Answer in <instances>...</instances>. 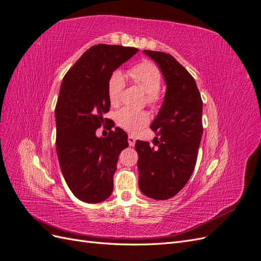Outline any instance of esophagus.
Masks as SVG:
<instances>
[{
    "label": "esophagus",
    "instance_id": "esophagus-1",
    "mask_svg": "<svg viewBox=\"0 0 261 261\" xmlns=\"http://www.w3.org/2000/svg\"><path fill=\"white\" fill-rule=\"evenodd\" d=\"M128 142H129L130 146H133V145L136 144V138L133 137V136H129L128 137Z\"/></svg>",
    "mask_w": 261,
    "mask_h": 261
}]
</instances>
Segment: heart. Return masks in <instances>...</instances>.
<instances>
[{
    "label": "heart",
    "mask_w": 261,
    "mask_h": 261,
    "mask_svg": "<svg viewBox=\"0 0 261 261\" xmlns=\"http://www.w3.org/2000/svg\"><path fill=\"white\" fill-rule=\"evenodd\" d=\"M129 76L140 88L148 93L146 98L150 105H154L159 101V90L161 87L162 76L154 64L148 62L139 64L129 70ZM123 88V73L120 70L113 71L108 82V97L112 106H117L120 102ZM116 119L120 126L129 131H138L149 122L148 113L129 108L120 110L117 113Z\"/></svg>",
    "instance_id": "heart-1"
}]
</instances>
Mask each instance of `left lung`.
Listing matches in <instances>:
<instances>
[{"mask_svg":"<svg viewBox=\"0 0 261 261\" xmlns=\"http://www.w3.org/2000/svg\"><path fill=\"white\" fill-rule=\"evenodd\" d=\"M143 54L158 65L166 89L150 125L156 132L158 148L146 141L136 142L139 188L145 196L164 200L175 196L194 171L203 135V102L194 78L174 57L152 50Z\"/></svg>","mask_w":261,"mask_h":261,"instance_id":"obj_1","label":"left lung"}]
</instances>
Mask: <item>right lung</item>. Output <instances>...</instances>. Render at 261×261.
Segmentation results:
<instances>
[{"mask_svg":"<svg viewBox=\"0 0 261 261\" xmlns=\"http://www.w3.org/2000/svg\"><path fill=\"white\" fill-rule=\"evenodd\" d=\"M137 48L120 45L92 46L66 73L55 109L56 151L68 188L85 203H100L113 190L120 152L128 148V135L120 128L107 138L96 130L109 111L108 82Z\"/></svg>","mask_w":261,"mask_h":261,"instance_id":"right-lung-1","label":"right lung"}]
</instances>
